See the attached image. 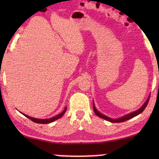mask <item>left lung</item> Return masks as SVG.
<instances>
[{
	"mask_svg": "<svg viewBox=\"0 0 159 159\" xmlns=\"http://www.w3.org/2000/svg\"><path fill=\"white\" fill-rule=\"evenodd\" d=\"M149 99H150V97H148V98L147 99V101H145V103L143 104V106L141 107L140 109H138V111H134L132 113H130V114L126 115V116H123V117H121V118H119V119H111V118H109V117H107L106 116H105V115L102 114L100 113L98 111L96 108H95V106L94 105V103H93V111H94L95 114L97 115L98 116L101 117V118H103L104 119H106V120H107L108 121H111V122H113V123H119V122H123V121H125L128 120V119H130L132 118H133V117L136 116L137 115L140 114V113H142L143 111H144V109L145 108H146V106L148 105V103L149 102Z\"/></svg>",
	"mask_w": 159,
	"mask_h": 159,
	"instance_id": "1",
	"label": "left lung"
}]
</instances>
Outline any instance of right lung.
<instances>
[{"instance_id":"add662e5","label":"right lung","mask_w":159,"mask_h":159,"mask_svg":"<svg viewBox=\"0 0 159 159\" xmlns=\"http://www.w3.org/2000/svg\"><path fill=\"white\" fill-rule=\"evenodd\" d=\"M66 108H65L64 110L63 111H62L61 113V114H58L57 116H54V117H53V118H51V119H39L32 118V117L27 116V115H25V114H23L25 115V116L26 117H27L28 119H30V120H32V121H34V122H35V123H38V124H48V123L52 122V121L56 120V119L61 118V116H63V115H64V114H65V112H66Z\"/></svg>"}]
</instances>
